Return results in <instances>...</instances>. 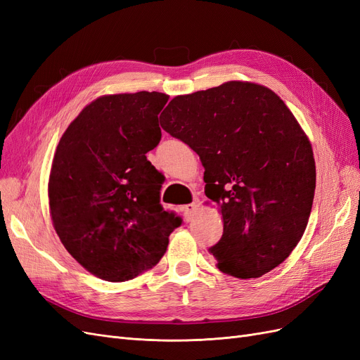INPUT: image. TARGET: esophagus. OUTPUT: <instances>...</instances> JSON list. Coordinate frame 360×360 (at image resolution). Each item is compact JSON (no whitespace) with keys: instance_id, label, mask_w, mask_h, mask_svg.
Returning a JSON list of instances; mask_svg holds the SVG:
<instances>
[{"instance_id":"obj_1","label":"esophagus","mask_w":360,"mask_h":360,"mask_svg":"<svg viewBox=\"0 0 360 360\" xmlns=\"http://www.w3.org/2000/svg\"><path fill=\"white\" fill-rule=\"evenodd\" d=\"M181 210H183L184 217H186V219L189 221V219H192V216H193L195 210H197V205H195L193 202H191V204L183 205V207H181Z\"/></svg>"}]
</instances>
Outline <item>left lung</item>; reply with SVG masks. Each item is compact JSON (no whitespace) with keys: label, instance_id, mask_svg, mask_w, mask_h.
<instances>
[{"label":"left lung","instance_id":"left-lung-1","mask_svg":"<svg viewBox=\"0 0 360 360\" xmlns=\"http://www.w3.org/2000/svg\"><path fill=\"white\" fill-rule=\"evenodd\" d=\"M160 126L197 151L205 195L221 205L216 267L240 279L278 267L304 233L315 192L311 143L287 105L263 85L231 81L174 97Z\"/></svg>","mask_w":360,"mask_h":360}]
</instances>
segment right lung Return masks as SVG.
Listing matches in <instances>:
<instances>
[{
  "instance_id": "right-lung-1",
  "label": "right lung",
  "mask_w": 360,
  "mask_h": 360,
  "mask_svg": "<svg viewBox=\"0 0 360 360\" xmlns=\"http://www.w3.org/2000/svg\"><path fill=\"white\" fill-rule=\"evenodd\" d=\"M158 91L103 96L61 136L49 176L53 228L93 275L123 282L159 263L181 217L163 210L165 180L147 159L162 138Z\"/></svg>"
}]
</instances>
